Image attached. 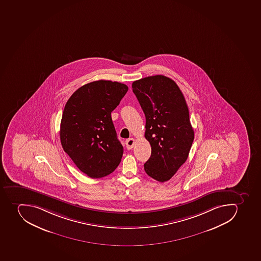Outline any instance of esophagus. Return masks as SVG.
<instances>
[{
	"mask_svg": "<svg viewBox=\"0 0 261 261\" xmlns=\"http://www.w3.org/2000/svg\"><path fill=\"white\" fill-rule=\"evenodd\" d=\"M134 145H135V140L133 138L128 139L125 141V145H126L127 149H132L134 147Z\"/></svg>",
	"mask_w": 261,
	"mask_h": 261,
	"instance_id": "obj_1",
	"label": "esophagus"
}]
</instances>
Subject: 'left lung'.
I'll return each instance as SVG.
<instances>
[{"label": "left lung", "mask_w": 261, "mask_h": 261, "mask_svg": "<svg viewBox=\"0 0 261 261\" xmlns=\"http://www.w3.org/2000/svg\"><path fill=\"white\" fill-rule=\"evenodd\" d=\"M132 88L145 113V137L151 146L145 173L166 182L186 161L194 140L186 101L175 82L164 75L133 82Z\"/></svg>", "instance_id": "obj_1"}]
</instances>
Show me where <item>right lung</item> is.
Wrapping results in <instances>:
<instances>
[{"label":"right lung","instance_id":"right-lung-1","mask_svg":"<svg viewBox=\"0 0 261 261\" xmlns=\"http://www.w3.org/2000/svg\"><path fill=\"white\" fill-rule=\"evenodd\" d=\"M127 91V86L118 82H92L75 91L64 107L59 132L62 147L92 178L108 175L121 162L123 146L111 113Z\"/></svg>","mask_w":261,"mask_h":261}]
</instances>
